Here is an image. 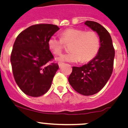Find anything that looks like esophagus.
Masks as SVG:
<instances>
[{"mask_svg":"<svg viewBox=\"0 0 128 128\" xmlns=\"http://www.w3.org/2000/svg\"><path fill=\"white\" fill-rule=\"evenodd\" d=\"M58 66L60 67H62L63 66V64H64V63H62V62H58Z\"/></svg>","mask_w":128,"mask_h":128,"instance_id":"obj_1","label":"esophagus"}]
</instances>
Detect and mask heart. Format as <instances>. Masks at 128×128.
<instances>
[{"label":"heart","mask_w":128,"mask_h":128,"mask_svg":"<svg viewBox=\"0 0 128 128\" xmlns=\"http://www.w3.org/2000/svg\"><path fill=\"white\" fill-rule=\"evenodd\" d=\"M61 38L52 36L48 42V47L55 55L61 54L65 44H70L71 52L62 55L57 58L61 62L76 63L88 62L95 57L99 51L100 41L96 32L93 30L69 28L60 34Z\"/></svg>","instance_id":"obj_1"}]
</instances>
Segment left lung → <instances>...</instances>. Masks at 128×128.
Returning <instances> with one entry per match:
<instances>
[{
	"instance_id": "1",
	"label": "left lung",
	"mask_w": 128,
	"mask_h": 128,
	"mask_svg": "<svg viewBox=\"0 0 128 128\" xmlns=\"http://www.w3.org/2000/svg\"><path fill=\"white\" fill-rule=\"evenodd\" d=\"M84 24L98 34L100 47L98 54L88 64L80 67L73 66L68 82L78 93L90 96L99 92L110 79L115 52L111 35L104 26L93 21H86Z\"/></svg>"
}]
</instances>
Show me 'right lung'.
Listing matches in <instances>:
<instances>
[{
	"label": "right lung",
	"instance_id": "right-lung-1",
	"mask_svg": "<svg viewBox=\"0 0 128 128\" xmlns=\"http://www.w3.org/2000/svg\"><path fill=\"white\" fill-rule=\"evenodd\" d=\"M59 29L52 24H36L16 38L10 56L12 72L16 83L26 95L40 96L51 86L59 66L50 63L54 57L48 42Z\"/></svg>",
	"mask_w": 128,
	"mask_h": 128
}]
</instances>
